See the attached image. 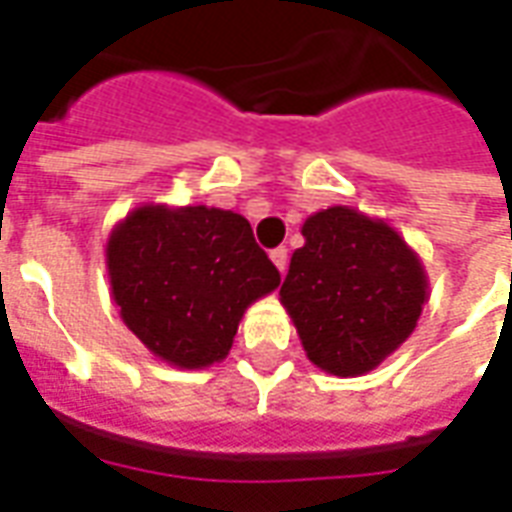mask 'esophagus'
I'll return each instance as SVG.
<instances>
[{
  "instance_id": "1",
  "label": "esophagus",
  "mask_w": 512,
  "mask_h": 512,
  "mask_svg": "<svg viewBox=\"0 0 512 512\" xmlns=\"http://www.w3.org/2000/svg\"><path fill=\"white\" fill-rule=\"evenodd\" d=\"M271 260H274V266L279 268V274L288 271V249H285V246H277V249L271 252Z\"/></svg>"
}]
</instances>
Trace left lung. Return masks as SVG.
Wrapping results in <instances>:
<instances>
[{
  "label": "left lung",
  "instance_id": "left-lung-1",
  "mask_svg": "<svg viewBox=\"0 0 512 512\" xmlns=\"http://www.w3.org/2000/svg\"><path fill=\"white\" fill-rule=\"evenodd\" d=\"M279 299L301 345L332 376H362L414 332L428 301L417 252L381 219L348 205L312 213Z\"/></svg>",
  "mask_w": 512,
  "mask_h": 512
}]
</instances>
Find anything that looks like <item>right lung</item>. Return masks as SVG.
<instances>
[{
	"mask_svg": "<svg viewBox=\"0 0 512 512\" xmlns=\"http://www.w3.org/2000/svg\"><path fill=\"white\" fill-rule=\"evenodd\" d=\"M106 266L123 323L186 370L222 362L246 307L279 285L244 216L208 205L136 208L109 235Z\"/></svg>",
	"mask_w": 512,
	"mask_h": 512,
	"instance_id": "obj_1",
	"label": "right lung"
}]
</instances>
